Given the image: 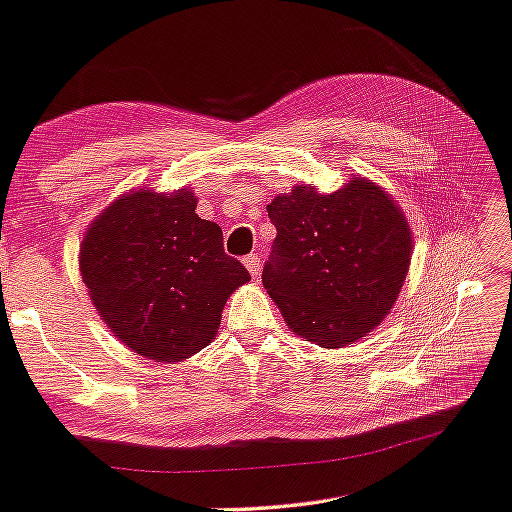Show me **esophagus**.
<instances>
[{"label": "esophagus", "instance_id": "obj_1", "mask_svg": "<svg viewBox=\"0 0 512 512\" xmlns=\"http://www.w3.org/2000/svg\"><path fill=\"white\" fill-rule=\"evenodd\" d=\"M244 266L248 268V273L253 275V280H257L259 275H262V259H259V255H246L244 257Z\"/></svg>", "mask_w": 512, "mask_h": 512}]
</instances>
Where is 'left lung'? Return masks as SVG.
I'll return each instance as SVG.
<instances>
[{"mask_svg":"<svg viewBox=\"0 0 512 512\" xmlns=\"http://www.w3.org/2000/svg\"><path fill=\"white\" fill-rule=\"evenodd\" d=\"M266 210L277 235L262 282L286 327L324 349L374 331L412 262V230L398 203L356 174L331 194L295 185Z\"/></svg>","mask_w":512,"mask_h":512,"instance_id":"1","label":"left lung"}]
</instances>
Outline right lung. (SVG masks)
Listing matches in <instances>:
<instances>
[{"instance_id": "obj_1", "label": "right lung", "mask_w": 512, "mask_h": 512, "mask_svg": "<svg viewBox=\"0 0 512 512\" xmlns=\"http://www.w3.org/2000/svg\"><path fill=\"white\" fill-rule=\"evenodd\" d=\"M80 275L109 331L154 362H181L215 340L228 297L250 275L224 232L197 215L190 188L120 194L91 221Z\"/></svg>"}]
</instances>
